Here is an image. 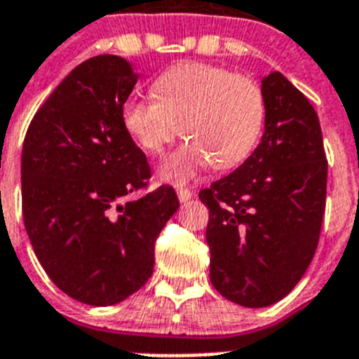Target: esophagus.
<instances>
[{
    "mask_svg": "<svg viewBox=\"0 0 359 359\" xmlns=\"http://www.w3.org/2000/svg\"><path fill=\"white\" fill-rule=\"evenodd\" d=\"M177 197H179L180 203H186V201H189L194 197V191L188 188H177Z\"/></svg>",
    "mask_w": 359,
    "mask_h": 359,
    "instance_id": "esophagus-1",
    "label": "esophagus"
}]
</instances>
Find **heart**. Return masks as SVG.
<instances>
[{
	"mask_svg": "<svg viewBox=\"0 0 359 359\" xmlns=\"http://www.w3.org/2000/svg\"><path fill=\"white\" fill-rule=\"evenodd\" d=\"M153 90L156 97L127 99L121 121L151 154L164 153L182 127L189 142L165 160V179L191 180L210 162L226 170L255 149L264 127L265 101L252 79L214 64L182 62L160 75Z\"/></svg>",
	"mask_w": 359,
	"mask_h": 359,
	"instance_id": "1",
	"label": "heart"
}]
</instances>
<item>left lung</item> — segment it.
<instances>
[{
    "label": "left lung",
    "mask_w": 359,
    "mask_h": 359,
    "mask_svg": "<svg viewBox=\"0 0 359 359\" xmlns=\"http://www.w3.org/2000/svg\"><path fill=\"white\" fill-rule=\"evenodd\" d=\"M265 130L249 158L201 189L208 206L210 280L221 295L265 308L284 299L316 255L326 203L319 118L280 74L262 79Z\"/></svg>",
    "instance_id": "obj_1"
}]
</instances>
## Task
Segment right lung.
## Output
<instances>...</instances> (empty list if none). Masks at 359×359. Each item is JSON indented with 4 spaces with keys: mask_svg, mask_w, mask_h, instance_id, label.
I'll use <instances>...</instances> for the list:
<instances>
[{
    "mask_svg": "<svg viewBox=\"0 0 359 359\" xmlns=\"http://www.w3.org/2000/svg\"><path fill=\"white\" fill-rule=\"evenodd\" d=\"M138 81L116 55L84 60L34 114L22 151L23 223L58 290L112 306L153 275L154 241L179 208L171 186L136 201L151 168L121 121Z\"/></svg>",
    "mask_w": 359,
    "mask_h": 359,
    "instance_id": "right-lung-1",
    "label": "right lung"
}]
</instances>
